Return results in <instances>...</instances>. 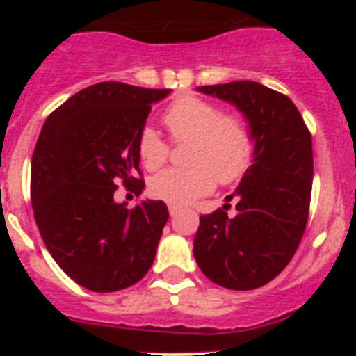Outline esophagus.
<instances>
[{"mask_svg": "<svg viewBox=\"0 0 356 356\" xmlns=\"http://www.w3.org/2000/svg\"><path fill=\"white\" fill-rule=\"evenodd\" d=\"M180 212V207H176V205H169V213L171 216H176V213Z\"/></svg>", "mask_w": 356, "mask_h": 356, "instance_id": "34e87169", "label": "esophagus"}]
</instances>
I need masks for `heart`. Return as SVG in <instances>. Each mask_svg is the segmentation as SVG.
<instances>
[{
  "label": "heart",
  "instance_id": "obj_1",
  "mask_svg": "<svg viewBox=\"0 0 356 356\" xmlns=\"http://www.w3.org/2000/svg\"><path fill=\"white\" fill-rule=\"evenodd\" d=\"M175 143H188L185 168H171L149 180V194L171 205H188L205 196L216 184H232L250 168L253 137L248 122L207 99L184 96L163 114ZM137 153L147 171H155L169 156L168 143L151 127H144L137 139Z\"/></svg>",
  "mask_w": 356,
  "mask_h": 356
}]
</instances>
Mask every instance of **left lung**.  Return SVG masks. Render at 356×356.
<instances>
[{
  "instance_id": "obj_1",
  "label": "left lung",
  "mask_w": 356,
  "mask_h": 356,
  "mask_svg": "<svg viewBox=\"0 0 356 356\" xmlns=\"http://www.w3.org/2000/svg\"><path fill=\"white\" fill-rule=\"evenodd\" d=\"M232 103L248 121L254 149L242 176L235 217L226 205L200 217L194 259L213 284L251 291L284 271L300 246L312 194V135L291 97L257 81L197 87ZM228 197V200H229Z\"/></svg>"
}]
</instances>
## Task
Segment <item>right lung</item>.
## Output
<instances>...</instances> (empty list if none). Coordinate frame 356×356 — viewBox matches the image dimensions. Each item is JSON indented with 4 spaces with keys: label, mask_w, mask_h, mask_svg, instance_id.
<instances>
[{
    "label": "right lung",
    "mask_w": 356,
    "mask_h": 356,
    "mask_svg": "<svg viewBox=\"0 0 356 356\" xmlns=\"http://www.w3.org/2000/svg\"><path fill=\"white\" fill-rule=\"evenodd\" d=\"M171 89L102 81L46 119L31 156V205L62 271L94 292L137 284L155 260L169 219L163 201L115 203L119 181L139 196L137 139L153 103Z\"/></svg>",
    "instance_id": "add662e5"
}]
</instances>
